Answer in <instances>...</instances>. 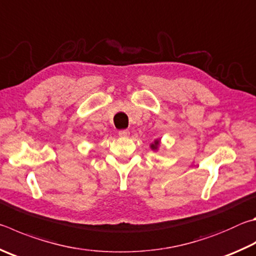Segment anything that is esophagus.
<instances>
[{
    "label": "esophagus",
    "mask_w": 256,
    "mask_h": 256,
    "mask_svg": "<svg viewBox=\"0 0 256 256\" xmlns=\"http://www.w3.org/2000/svg\"><path fill=\"white\" fill-rule=\"evenodd\" d=\"M118 136H123V138H126V136H130V132L128 131V130H120V131H118Z\"/></svg>",
    "instance_id": "obj_1"
}]
</instances>
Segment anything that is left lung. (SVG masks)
Returning a JSON list of instances; mask_svg holds the SVG:
<instances>
[{"label":"left lung","mask_w":256,"mask_h":256,"mask_svg":"<svg viewBox=\"0 0 256 256\" xmlns=\"http://www.w3.org/2000/svg\"><path fill=\"white\" fill-rule=\"evenodd\" d=\"M159 146H160V140H154V142L151 143V148L153 151H156L158 148H159Z\"/></svg>","instance_id":"obj_1"}]
</instances>
